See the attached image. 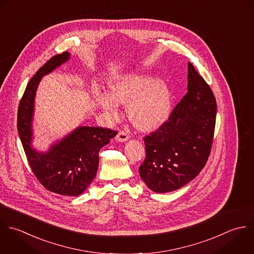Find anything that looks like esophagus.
<instances>
[{
	"mask_svg": "<svg viewBox=\"0 0 254 254\" xmlns=\"http://www.w3.org/2000/svg\"><path fill=\"white\" fill-rule=\"evenodd\" d=\"M128 138H129L128 134L127 132H125V131H119V133L116 136V140L118 142H126Z\"/></svg>",
	"mask_w": 254,
	"mask_h": 254,
	"instance_id": "obj_1",
	"label": "esophagus"
}]
</instances>
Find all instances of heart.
I'll return each mask as SVG.
<instances>
[{
	"instance_id": "1",
	"label": "heart",
	"mask_w": 254,
	"mask_h": 254,
	"mask_svg": "<svg viewBox=\"0 0 254 254\" xmlns=\"http://www.w3.org/2000/svg\"><path fill=\"white\" fill-rule=\"evenodd\" d=\"M173 98L166 82L143 73L120 75L109 83V93L94 94L96 106L109 121L120 117V105H127L128 120L143 131L154 130L168 121Z\"/></svg>"
}]
</instances>
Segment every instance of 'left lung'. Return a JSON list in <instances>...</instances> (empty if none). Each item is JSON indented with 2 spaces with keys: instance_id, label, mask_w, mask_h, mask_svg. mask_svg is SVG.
<instances>
[{
  "instance_id": "left-lung-1",
  "label": "left lung",
  "mask_w": 254,
  "mask_h": 254,
  "mask_svg": "<svg viewBox=\"0 0 254 254\" xmlns=\"http://www.w3.org/2000/svg\"><path fill=\"white\" fill-rule=\"evenodd\" d=\"M187 89L169 120L144 137L146 156L139 175L156 193L175 191L191 182L210 155L217 102L210 86L190 62Z\"/></svg>"
}]
</instances>
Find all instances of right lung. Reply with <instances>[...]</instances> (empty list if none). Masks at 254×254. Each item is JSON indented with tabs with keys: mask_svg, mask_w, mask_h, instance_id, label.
Instances as JSON below:
<instances>
[{
	"mask_svg": "<svg viewBox=\"0 0 254 254\" xmlns=\"http://www.w3.org/2000/svg\"><path fill=\"white\" fill-rule=\"evenodd\" d=\"M68 51L53 56L28 82L17 111V131L29 166L38 181L50 192L79 196L94 180L99 166V151L117 131L99 127H81L53 142L46 151L32 145L34 101L41 78L67 62Z\"/></svg>",
	"mask_w": 254,
	"mask_h": 254,
	"instance_id": "obj_1",
	"label": "right lung"
}]
</instances>
